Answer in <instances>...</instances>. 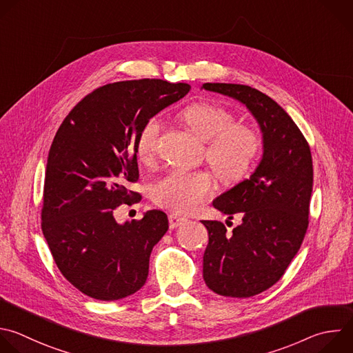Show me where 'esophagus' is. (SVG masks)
Listing matches in <instances>:
<instances>
[{"label": "esophagus", "instance_id": "34e87169", "mask_svg": "<svg viewBox=\"0 0 353 353\" xmlns=\"http://www.w3.org/2000/svg\"><path fill=\"white\" fill-rule=\"evenodd\" d=\"M185 221H187L185 217L177 216V214H174V213L169 214V225H170V228H177V227L183 225Z\"/></svg>", "mask_w": 353, "mask_h": 353}]
</instances>
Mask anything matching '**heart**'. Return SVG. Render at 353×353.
<instances>
[{
	"instance_id": "obj_1",
	"label": "heart",
	"mask_w": 353,
	"mask_h": 353,
	"mask_svg": "<svg viewBox=\"0 0 353 353\" xmlns=\"http://www.w3.org/2000/svg\"><path fill=\"white\" fill-rule=\"evenodd\" d=\"M180 117L198 139L206 141V161L220 181L236 184L248 177L263 144L254 126L234 122L232 112L214 102H194L180 112ZM159 133L157 117L140 129L136 154L141 162L155 158ZM212 194L213 180L205 172H172L152 188L157 205L181 214L195 212Z\"/></svg>"
}]
</instances>
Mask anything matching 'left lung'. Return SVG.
Here are the masks:
<instances>
[{"mask_svg":"<svg viewBox=\"0 0 353 353\" xmlns=\"http://www.w3.org/2000/svg\"><path fill=\"white\" fill-rule=\"evenodd\" d=\"M202 87L245 103L263 133L256 170L213 201L230 219L240 213L241 224L230 232L221 221L202 220L209 232L206 285L223 296L250 298L283 277L305 239L313 185L310 147L290 114L259 90L230 83Z\"/></svg>","mask_w":353,"mask_h":353,"instance_id":"left-lung-1","label":"left lung"}]
</instances>
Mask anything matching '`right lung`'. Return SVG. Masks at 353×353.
<instances>
[{
	"mask_svg": "<svg viewBox=\"0 0 353 353\" xmlns=\"http://www.w3.org/2000/svg\"><path fill=\"white\" fill-rule=\"evenodd\" d=\"M191 90L141 79L87 94L65 117L50 148L41 228L62 276L84 295L116 301L147 281L150 255L169 228L162 210L117 224L113 210L141 201L136 140L143 125Z\"/></svg>",
	"mask_w": 353,
	"mask_h": 353,
	"instance_id": "1",
	"label": "right lung"
}]
</instances>
